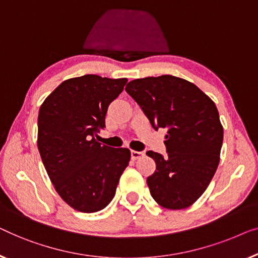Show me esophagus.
Returning <instances> with one entry per match:
<instances>
[{"instance_id":"34e87169","label":"esophagus","mask_w":258,"mask_h":258,"mask_svg":"<svg viewBox=\"0 0 258 258\" xmlns=\"http://www.w3.org/2000/svg\"><path fill=\"white\" fill-rule=\"evenodd\" d=\"M145 155L144 152H138V151H132L131 152V157H132L133 160H137V159L143 158Z\"/></svg>"}]
</instances>
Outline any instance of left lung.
I'll use <instances>...</instances> for the list:
<instances>
[{"instance_id": "1", "label": "left lung", "mask_w": 258, "mask_h": 258, "mask_svg": "<svg viewBox=\"0 0 258 258\" xmlns=\"http://www.w3.org/2000/svg\"><path fill=\"white\" fill-rule=\"evenodd\" d=\"M127 92L155 130L167 128L164 157L148 151L155 172L147 177L152 198L167 209L193 205L220 162L223 127L214 101L186 79L164 75L134 79Z\"/></svg>"}]
</instances>
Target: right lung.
I'll return each mask as SVG.
<instances>
[{"instance_id": "1", "label": "right lung", "mask_w": 258, "mask_h": 258, "mask_svg": "<svg viewBox=\"0 0 258 258\" xmlns=\"http://www.w3.org/2000/svg\"><path fill=\"white\" fill-rule=\"evenodd\" d=\"M126 83V78L97 75L68 79L39 108L37 146L43 165L59 197L78 212L104 209L128 166V148H113L94 139Z\"/></svg>"}]
</instances>
